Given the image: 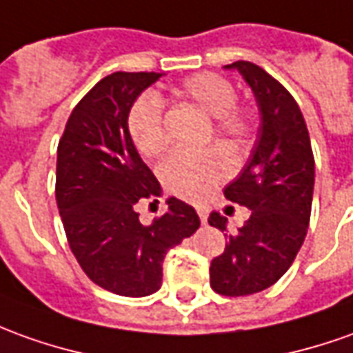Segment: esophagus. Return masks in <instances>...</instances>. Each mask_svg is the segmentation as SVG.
Returning a JSON list of instances; mask_svg holds the SVG:
<instances>
[{"label":"esophagus","instance_id":"1","mask_svg":"<svg viewBox=\"0 0 353 353\" xmlns=\"http://www.w3.org/2000/svg\"><path fill=\"white\" fill-rule=\"evenodd\" d=\"M196 211H198V215H200L201 223H205L209 217V205H205V203H200V205H196Z\"/></svg>","mask_w":353,"mask_h":353}]
</instances>
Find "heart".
Here are the masks:
<instances>
[{
	"mask_svg": "<svg viewBox=\"0 0 353 353\" xmlns=\"http://www.w3.org/2000/svg\"><path fill=\"white\" fill-rule=\"evenodd\" d=\"M176 98L196 105L213 119V134L228 142H244L255 128L252 111L236 105V90L225 77L201 72L186 79L174 90ZM128 132L136 150L145 157H155L167 150L169 132L163 121L161 101L148 94L140 98L128 117ZM232 159L219 148L200 152H174L159 169L163 186L184 200H203L227 181Z\"/></svg>",
	"mask_w": 353,
	"mask_h": 353,
	"instance_id": "heart-1",
	"label": "heart"
}]
</instances>
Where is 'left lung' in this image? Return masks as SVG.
<instances>
[{"instance_id": "1", "label": "left lung", "mask_w": 353, "mask_h": 353, "mask_svg": "<svg viewBox=\"0 0 353 353\" xmlns=\"http://www.w3.org/2000/svg\"><path fill=\"white\" fill-rule=\"evenodd\" d=\"M236 69L259 107V130L246 167L225 188V198L250 209L236 232L213 211L209 225L227 232L225 252L209 267V284L223 296H250L273 286L296 259L311 215L315 161L302 111L279 80L250 61Z\"/></svg>"}]
</instances>
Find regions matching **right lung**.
Instances as JSON below:
<instances>
[{
	"label": "right lung",
	"instance_id": "add662e5",
	"mask_svg": "<svg viewBox=\"0 0 353 353\" xmlns=\"http://www.w3.org/2000/svg\"><path fill=\"white\" fill-rule=\"evenodd\" d=\"M159 77L113 72L99 80L72 109L57 145L55 200L70 252L92 283L128 298L157 292L167 252L200 228L196 209L176 198L152 225L136 213L161 186L136 152L128 113Z\"/></svg>",
	"mask_w": 353,
	"mask_h": 353
}]
</instances>
